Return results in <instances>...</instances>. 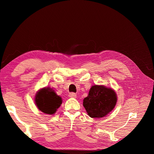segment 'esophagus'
Masks as SVG:
<instances>
[{"instance_id":"34e87169","label":"esophagus","mask_w":154,"mask_h":154,"mask_svg":"<svg viewBox=\"0 0 154 154\" xmlns=\"http://www.w3.org/2000/svg\"><path fill=\"white\" fill-rule=\"evenodd\" d=\"M69 96L70 97H75L76 96V94L74 92H70L69 94Z\"/></svg>"}]
</instances>
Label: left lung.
<instances>
[{
	"mask_svg": "<svg viewBox=\"0 0 154 154\" xmlns=\"http://www.w3.org/2000/svg\"><path fill=\"white\" fill-rule=\"evenodd\" d=\"M116 102L117 96L112 88L96 85L91 88L83 105L90 117L100 118L114 109Z\"/></svg>",
	"mask_w": 154,
	"mask_h": 154,
	"instance_id": "1",
	"label": "left lung"
}]
</instances>
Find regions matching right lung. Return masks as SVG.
I'll return each instance as SVG.
<instances>
[{"instance_id":"obj_1","label":"right lung","mask_w":154,"mask_h":154,"mask_svg":"<svg viewBox=\"0 0 154 154\" xmlns=\"http://www.w3.org/2000/svg\"><path fill=\"white\" fill-rule=\"evenodd\" d=\"M62 103L61 97L56 94L54 91L49 87L40 89L35 96L36 105L45 114H54Z\"/></svg>"}]
</instances>
